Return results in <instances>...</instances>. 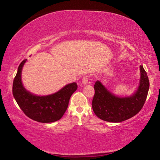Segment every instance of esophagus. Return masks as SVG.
I'll return each instance as SVG.
<instances>
[{"label":"esophagus","instance_id":"34e87169","mask_svg":"<svg viewBox=\"0 0 160 160\" xmlns=\"http://www.w3.org/2000/svg\"><path fill=\"white\" fill-rule=\"evenodd\" d=\"M88 80H89V76L88 75H85V76L83 77L82 80V82L84 85H86V84L88 83Z\"/></svg>","mask_w":160,"mask_h":160}]
</instances>
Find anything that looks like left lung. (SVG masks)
<instances>
[{
  "label": "left lung",
  "instance_id": "8db88e82",
  "mask_svg": "<svg viewBox=\"0 0 160 160\" xmlns=\"http://www.w3.org/2000/svg\"><path fill=\"white\" fill-rule=\"evenodd\" d=\"M140 80L136 92L130 97H119L111 92L97 80L94 85L92 107L97 117L108 122L118 123L136 115L147 98L150 82L147 72L140 66Z\"/></svg>",
  "mask_w": 160,
  "mask_h": 160
}]
</instances>
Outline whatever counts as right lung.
Segmentation results:
<instances>
[{
	"instance_id": "right-lung-1",
	"label": "right lung",
	"mask_w": 160,
	"mask_h": 160,
	"mask_svg": "<svg viewBox=\"0 0 160 160\" xmlns=\"http://www.w3.org/2000/svg\"><path fill=\"white\" fill-rule=\"evenodd\" d=\"M26 59L21 62L13 80L12 94L25 114L41 123H51L61 119L68 106L70 97L77 90L76 82L66 85L57 92L47 96H37L25 90L21 74Z\"/></svg>"
}]
</instances>
